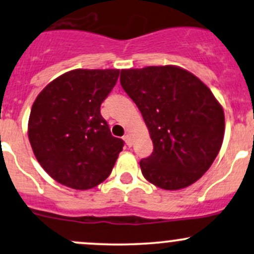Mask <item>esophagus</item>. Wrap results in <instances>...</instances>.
<instances>
[{
    "label": "esophagus",
    "instance_id": "1",
    "mask_svg": "<svg viewBox=\"0 0 254 254\" xmlns=\"http://www.w3.org/2000/svg\"><path fill=\"white\" fill-rule=\"evenodd\" d=\"M123 140L125 141V143H127L129 147L132 146V141H131V137H130L129 133H127V135L123 136Z\"/></svg>",
    "mask_w": 254,
    "mask_h": 254
}]
</instances>
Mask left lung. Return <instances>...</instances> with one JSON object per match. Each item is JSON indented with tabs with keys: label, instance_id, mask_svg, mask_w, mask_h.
Returning <instances> with one entry per match:
<instances>
[{
	"label": "left lung",
	"instance_id": "left-lung-1",
	"mask_svg": "<svg viewBox=\"0 0 254 254\" xmlns=\"http://www.w3.org/2000/svg\"><path fill=\"white\" fill-rule=\"evenodd\" d=\"M121 85L148 127L153 152L142 175L176 190L196 182L212 165L224 136L223 108L210 89L176 66L122 69Z\"/></svg>",
	"mask_w": 254,
	"mask_h": 254
}]
</instances>
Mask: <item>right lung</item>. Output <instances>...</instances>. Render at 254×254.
<instances>
[{"label": "right lung", "mask_w": 254, "mask_h": 254, "mask_svg": "<svg viewBox=\"0 0 254 254\" xmlns=\"http://www.w3.org/2000/svg\"><path fill=\"white\" fill-rule=\"evenodd\" d=\"M119 69H74L49 83L33 102L29 140L50 177L69 188L90 189L110 176L124 141L100 112Z\"/></svg>", "instance_id": "obj_1"}]
</instances>
